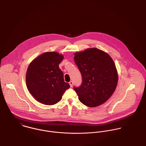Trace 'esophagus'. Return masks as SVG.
Instances as JSON below:
<instances>
[{
  "label": "esophagus",
  "mask_w": 146,
  "mask_h": 146,
  "mask_svg": "<svg viewBox=\"0 0 146 146\" xmlns=\"http://www.w3.org/2000/svg\"><path fill=\"white\" fill-rule=\"evenodd\" d=\"M73 84H74V83H73V82H72V81H70V82H69V84H70V86H71V87H72V86Z\"/></svg>",
  "instance_id": "34e87169"
}]
</instances>
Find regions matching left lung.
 Masks as SVG:
<instances>
[{"label":"left lung","instance_id":"left-lung-1","mask_svg":"<svg viewBox=\"0 0 146 146\" xmlns=\"http://www.w3.org/2000/svg\"><path fill=\"white\" fill-rule=\"evenodd\" d=\"M74 55L83 80L80 87H74L79 101L90 107L104 104L115 92L118 82L113 60L108 53L96 48L76 52Z\"/></svg>","mask_w":146,"mask_h":146}]
</instances>
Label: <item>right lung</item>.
Listing matches in <instances>:
<instances>
[{"instance_id": "right-lung-1", "label": "right lung", "mask_w": 146, "mask_h": 146, "mask_svg": "<svg viewBox=\"0 0 146 146\" xmlns=\"http://www.w3.org/2000/svg\"><path fill=\"white\" fill-rule=\"evenodd\" d=\"M62 54L56 52L44 53L30 63L26 75L27 89L39 102L53 105L58 102L70 88L64 82L63 74L59 64Z\"/></svg>"}]
</instances>
